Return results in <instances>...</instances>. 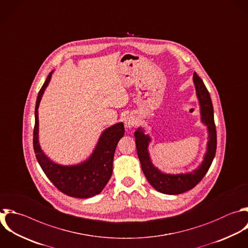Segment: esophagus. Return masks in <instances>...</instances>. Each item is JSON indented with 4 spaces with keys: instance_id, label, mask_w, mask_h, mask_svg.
<instances>
[{
    "instance_id": "1",
    "label": "esophagus",
    "mask_w": 248,
    "mask_h": 248,
    "mask_svg": "<svg viewBox=\"0 0 248 248\" xmlns=\"http://www.w3.org/2000/svg\"><path fill=\"white\" fill-rule=\"evenodd\" d=\"M136 122H137V120H136V118H135V116H133V115H127L125 118H124V124H125V126L127 127V128H133L135 125H136Z\"/></svg>"
}]
</instances>
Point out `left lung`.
<instances>
[{
    "mask_svg": "<svg viewBox=\"0 0 248 248\" xmlns=\"http://www.w3.org/2000/svg\"><path fill=\"white\" fill-rule=\"evenodd\" d=\"M193 81L196 88V94L200 103L202 122L207 126L208 141L206 152L202 164L191 172L170 174L164 173L152 164L149 153L148 144L151 140L148 135L144 134V130L139 128L135 132L136 146L138 157L140 159L142 171L151 186L157 191L168 194L177 195L194 188L207 172L216 152V128L213 116V107L209 93L203 84V81L196 73L193 76Z\"/></svg>",
    "mask_w": 248,
    "mask_h": 248,
    "instance_id": "left-lung-1",
    "label": "left lung"
}]
</instances>
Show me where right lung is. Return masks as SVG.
Returning <instances> with one entry per match:
<instances>
[{
  "label": "right lung",
  "mask_w": 248,
  "mask_h": 248,
  "mask_svg": "<svg viewBox=\"0 0 248 248\" xmlns=\"http://www.w3.org/2000/svg\"><path fill=\"white\" fill-rule=\"evenodd\" d=\"M51 76L52 72L41 88L36 103L33 138L36 158L46 175L62 193L74 198H90L102 192L112 174L114 152L119 140L124 136V125L120 122L106 129L91 156L78 165L63 166L51 161L40 146L38 115L42 97L51 79Z\"/></svg>",
  "instance_id": "add662e5"
}]
</instances>
